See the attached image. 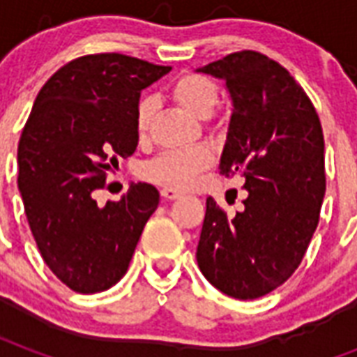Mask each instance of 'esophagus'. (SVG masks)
<instances>
[{"mask_svg": "<svg viewBox=\"0 0 357 357\" xmlns=\"http://www.w3.org/2000/svg\"><path fill=\"white\" fill-rule=\"evenodd\" d=\"M160 195H162L164 199H168V201H174V199L181 197V193H179V191H176V189H172V187H164L162 191H160Z\"/></svg>", "mask_w": 357, "mask_h": 357, "instance_id": "34e87169", "label": "esophagus"}]
</instances>
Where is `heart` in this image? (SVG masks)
<instances>
[{
	"label": "heart",
	"mask_w": 357,
	"mask_h": 357,
	"mask_svg": "<svg viewBox=\"0 0 357 357\" xmlns=\"http://www.w3.org/2000/svg\"><path fill=\"white\" fill-rule=\"evenodd\" d=\"M172 97L191 110L195 116L206 118L220 101V89L216 82L208 76L199 73L181 74L178 80L172 84ZM156 110V101L153 95H143L135 107V130L139 137H145L153 122ZM214 155L206 145H193L185 149H172L164 151L149 162L143 164L141 174L149 181H155L158 185L183 189L193 181L201 172L210 168Z\"/></svg>",
	"instance_id": "b5f03b06"
}]
</instances>
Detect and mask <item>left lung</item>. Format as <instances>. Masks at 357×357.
Instances as JSON below:
<instances>
[{"label": "left lung", "mask_w": 357, "mask_h": 357, "mask_svg": "<svg viewBox=\"0 0 357 357\" xmlns=\"http://www.w3.org/2000/svg\"><path fill=\"white\" fill-rule=\"evenodd\" d=\"M201 70L224 78L231 93L220 174L241 176L248 197L233 218L206 199L197 262L227 296L260 298L294 273L319 222L321 122L298 82L264 53H229Z\"/></svg>", "instance_id": "obj_1"}]
</instances>
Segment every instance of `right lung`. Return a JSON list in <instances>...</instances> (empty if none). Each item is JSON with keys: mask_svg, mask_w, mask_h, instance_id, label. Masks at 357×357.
Here are the masks:
<instances>
[{"mask_svg": "<svg viewBox=\"0 0 357 357\" xmlns=\"http://www.w3.org/2000/svg\"><path fill=\"white\" fill-rule=\"evenodd\" d=\"M122 53L84 55L43 84L19 141V189L38 250L82 294L116 284L128 271L158 189L132 183L99 206L107 170L137 147L141 89L170 73Z\"/></svg>", "mask_w": 357, "mask_h": 357, "instance_id": "add662e5", "label": "right lung"}]
</instances>
